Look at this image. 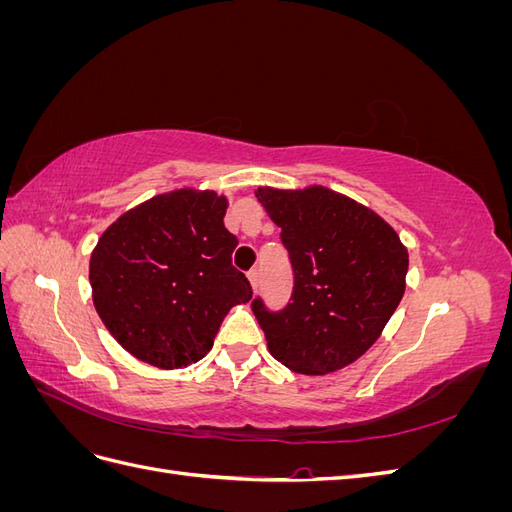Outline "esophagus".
Listing matches in <instances>:
<instances>
[{"label":"esophagus","mask_w":512,"mask_h":512,"mask_svg":"<svg viewBox=\"0 0 512 512\" xmlns=\"http://www.w3.org/2000/svg\"><path fill=\"white\" fill-rule=\"evenodd\" d=\"M247 280H250L252 290L256 292V290H258V282H260V273H258V269H252L250 273H247Z\"/></svg>","instance_id":"1"}]
</instances>
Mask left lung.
Wrapping results in <instances>:
<instances>
[{"instance_id":"left-lung-1","label":"left lung","mask_w":512,"mask_h":512,"mask_svg":"<svg viewBox=\"0 0 512 512\" xmlns=\"http://www.w3.org/2000/svg\"><path fill=\"white\" fill-rule=\"evenodd\" d=\"M254 194L282 228L294 271L284 312L252 303L271 356L305 376L348 367L376 344L404 297L408 247L374 209L324 185H260Z\"/></svg>"}]
</instances>
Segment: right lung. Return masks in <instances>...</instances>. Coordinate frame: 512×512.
Listing matches in <instances>:
<instances>
[{
  "mask_svg": "<svg viewBox=\"0 0 512 512\" xmlns=\"http://www.w3.org/2000/svg\"><path fill=\"white\" fill-rule=\"evenodd\" d=\"M228 198L179 188L132 207L89 258L91 299L104 327L138 361L188 367L211 350L224 316L252 299L232 267L237 237L224 226Z\"/></svg>",
  "mask_w": 512,
  "mask_h": 512,
  "instance_id": "1",
  "label": "right lung"
}]
</instances>
